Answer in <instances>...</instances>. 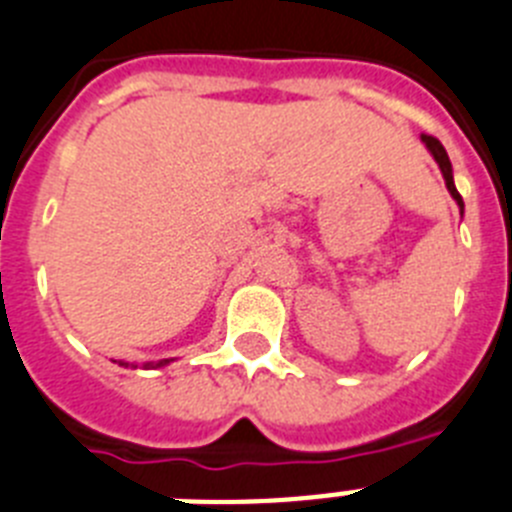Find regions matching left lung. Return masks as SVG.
I'll return each mask as SVG.
<instances>
[{"label": "left lung", "mask_w": 512, "mask_h": 512, "mask_svg": "<svg viewBox=\"0 0 512 512\" xmlns=\"http://www.w3.org/2000/svg\"><path fill=\"white\" fill-rule=\"evenodd\" d=\"M420 140L425 143V148L433 153V158H436L438 169H441L443 179H446V189L451 192V197L456 200V205L461 207V212H464V200H461V194L456 192V184H454V171H451V161H449V153H446V148L441 146V140L433 138V135H420Z\"/></svg>", "instance_id": "obj_1"}]
</instances>
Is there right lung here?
<instances>
[{"label": "right lung", "mask_w": 512, "mask_h": 512, "mask_svg": "<svg viewBox=\"0 0 512 512\" xmlns=\"http://www.w3.org/2000/svg\"><path fill=\"white\" fill-rule=\"evenodd\" d=\"M164 364H169V359H164V361H158L156 366H164ZM146 366H153V364H146Z\"/></svg>", "instance_id": "add662e5"}]
</instances>
